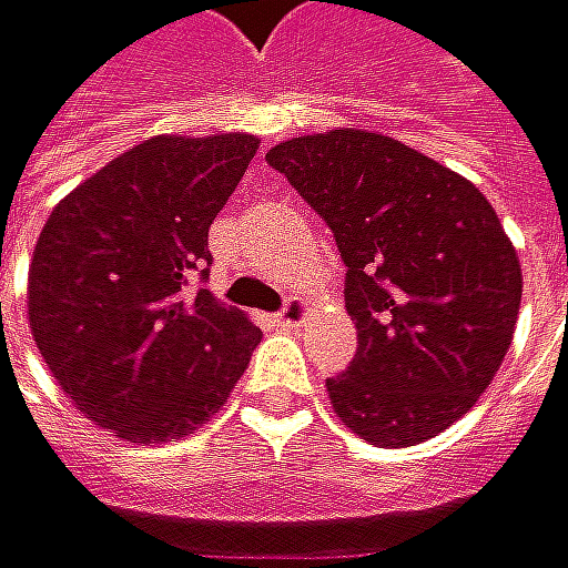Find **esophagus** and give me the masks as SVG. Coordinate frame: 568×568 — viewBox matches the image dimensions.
Instances as JSON below:
<instances>
[{
    "label": "esophagus",
    "instance_id": "34e87169",
    "mask_svg": "<svg viewBox=\"0 0 568 568\" xmlns=\"http://www.w3.org/2000/svg\"><path fill=\"white\" fill-rule=\"evenodd\" d=\"M306 316H310V306H306L304 297H291L284 310L277 313V323L281 326H287V329H297V326H304Z\"/></svg>",
    "mask_w": 568,
    "mask_h": 568
}]
</instances>
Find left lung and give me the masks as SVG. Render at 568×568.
Masks as SVG:
<instances>
[{"label": "left lung", "instance_id": "8db88e82", "mask_svg": "<svg viewBox=\"0 0 568 568\" xmlns=\"http://www.w3.org/2000/svg\"><path fill=\"white\" fill-rule=\"evenodd\" d=\"M267 164L326 220L358 352L329 404L382 449L453 426L505 362L524 274L495 206L463 174L362 129L274 144Z\"/></svg>", "mask_w": 568, "mask_h": 568}]
</instances>
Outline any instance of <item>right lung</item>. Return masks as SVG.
<instances>
[{
	"mask_svg": "<svg viewBox=\"0 0 568 568\" xmlns=\"http://www.w3.org/2000/svg\"><path fill=\"white\" fill-rule=\"evenodd\" d=\"M258 139L154 135L70 190L28 267V326L83 417L129 443H174L213 417L262 329L206 287L210 225Z\"/></svg>",
	"mask_w": 568,
	"mask_h": 568,
	"instance_id": "obj_1",
	"label": "right lung"
}]
</instances>
